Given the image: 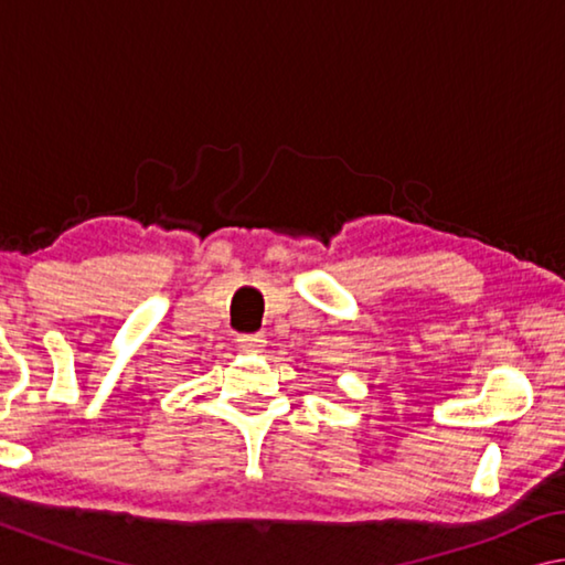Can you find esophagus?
Listing matches in <instances>:
<instances>
[{
	"instance_id": "1",
	"label": "esophagus",
	"mask_w": 565,
	"mask_h": 565,
	"mask_svg": "<svg viewBox=\"0 0 565 565\" xmlns=\"http://www.w3.org/2000/svg\"><path fill=\"white\" fill-rule=\"evenodd\" d=\"M236 347L246 353H259L266 347V339L262 333H242V337L236 339Z\"/></svg>"
}]
</instances>
